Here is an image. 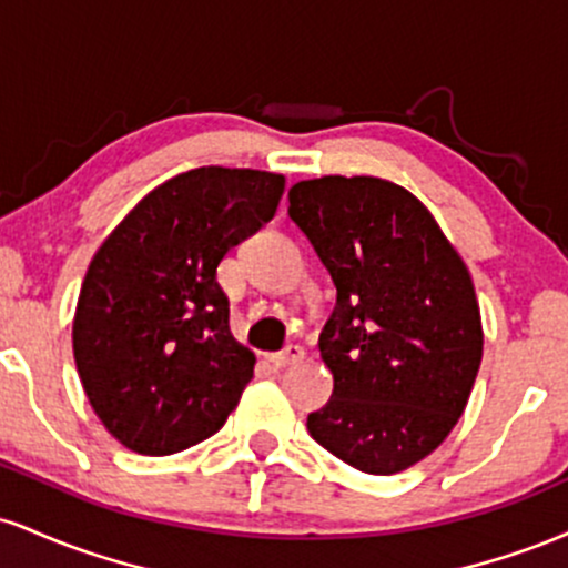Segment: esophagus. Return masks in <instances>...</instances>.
Returning <instances> with one entry per match:
<instances>
[{"label":"esophagus","mask_w":568,"mask_h":568,"mask_svg":"<svg viewBox=\"0 0 568 568\" xmlns=\"http://www.w3.org/2000/svg\"><path fill=\"white\" fill-rule=\"evenodd\" d=\"M272 368H285V366H296V363L304 361V349L296 347V344H288L283 352H275V355L266 357Z\"/></svg>","instance_id":"obj_1"}]
</instances>
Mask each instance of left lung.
Here are the masks:
<instances>
[{
  "label": "left lung",
  "mask_w": 568,
  "mask_h": 568,
  "mask_svg": "<svg viewBox=\"0 0 568 568\" xmlns=\"http://www.w3.org/2000/svg\"><path fill=\"white\" fill-rule=\"evenodd\" d=\"M288 216L336 285L321 357L334 395L306 429L368 475L433 454L470 400L484 325L470 270L408 189L323 175L288 192Z\"/></svg>",
  "instance_id": "1"
}]
</instances>
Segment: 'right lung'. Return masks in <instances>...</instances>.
<instances>
[{"mask_svg": "<svg viewBox=\"0 0 568 568\" xmlns=\"http://www.w3.org/2000/svg\"><path fill=\"white\" fill-rule=\"evenodd\" d=\"M285 175L194 168L154 186L95 251L71 344L103 427L143 456L211 438L253 379L216 270L275 216Z\"/></svg>", "mask_w": 568, "mask_h": 568, "instance_id": "add662e5", "label": "right lung"}]
</instances>
